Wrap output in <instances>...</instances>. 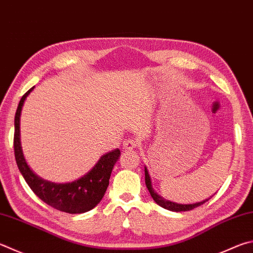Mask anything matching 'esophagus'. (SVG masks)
Instances as JSON below:
<instances>
[{"mask_svg":"<svg viewBox=\"0 0 253 253\" xmlns=\"http://www.w3.org/2000/svg\"><path fill=\"white\" fill-rule=\"evenodd\" d=\"M137 146H138L137 145V141L134 139H127L124 141V144H123V147L125 150H132V149L137 148Z\"/></svg>","mask_w":253,"mask_h":253,"instance_id":"1","label":"esophagus"}]
</instances>
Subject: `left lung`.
Instances as JSON below:
<instances>
[{"instance_id": "obj_1", "label": "left lung", "mask_w": 253, "mask_h": 253, "mask_svg": "<svg viewBox=\"0 0 253 253\" xmlns=\"http://www.w3.org/2000/svg\"><path fill=\"white\" fill-rule=\"evenodd\" d=\"M145 182H146V186H147V189L149 190L150 192V196L151 198L155 200V203L159 205L160 207H163V208L167 209V210H170V211H176V212H180V211H189L197 208V207H199L201 205H204L205 203H207L210 198L208 199H205L203 201H200V203H196V204H188V205H182V204H177V203H172L170 200H166L164 199L163 197H160L157 192L154 190L153 185H151V179L150 176L148 173V169L147 167H145Z\"/></svg>"}]
</instances>
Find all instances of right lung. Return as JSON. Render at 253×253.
I'll list each match as a JSON object with an SVG mask.
<instances>
[{
  "instance_id": "1",
  "label": "right lung",
  "mask_w": 253,
  "mask_h": 253,
  "mask_svg": "<svg viewBox=\"0 0 253 253\" xmlns=\"http://www.w3.org/2000/svg\"><path fill=\"white\" fill-rule=\"evenodd\" d=\"M33 89L34 87H32L23 95L14 118V154L17 167L27 185L45 204L67 213H83L89 211L103 199L109 185L112 170L119 159L121 151L117 148L103 155L91 170L72 182L56 183L39 177L29 167L23 155L20 129L22 107Z\"/></svg>"
}]
</instances>
